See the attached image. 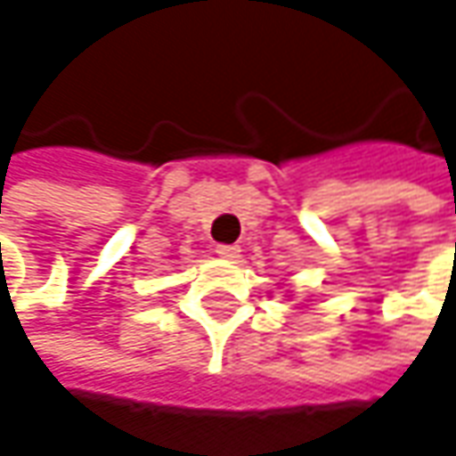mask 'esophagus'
Wrapping results in <instances>:
<instances>
[{
    "instance_id": "obj_1",
    "label": "esophagus",
    "mask_w": 456,
    "mask_h": 456,
    "mask_svg": "<svg viewBox=\"0 0 456 456\" xmlns=\"http://www.w3.org/2000/svg\"><path fill=\"white\" fill-rule=\"evenodd\" d=\"M216 253H218L221 258H225V261H235V258H238V253H240V248H238V246H218Z\"/></svg>"
}]
</instances>
